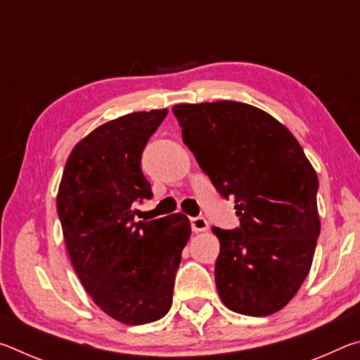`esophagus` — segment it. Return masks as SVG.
Returning a JSON list of instances; mask_svg holds the SVG:
<instances>
[{
    "mask_svg": "<svg viewBox=\"0 0 360 360\" xmlns=\"http://www.w3.org/2000/svg\"><path fill=\"white\" fill-rule=\"evenodd\" d=\"M191 227H192V231L198 233V231L208 230L210 225H208V221H206L205 217H192L191 219Z\"/></svg>",
    "mask_w": 360,
    "mask_h": 360,
    "instance_id": "1",
    "label": "esophagus"
}]
</instances>
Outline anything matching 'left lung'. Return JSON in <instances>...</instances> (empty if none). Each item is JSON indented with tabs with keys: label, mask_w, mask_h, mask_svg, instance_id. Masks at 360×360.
<instances>
[{
	"label": "left lung",
	"mask_w": 360,
	"mask_h": 360,
	"mask_svg": "<svg viewBox=\"0 0 360 360\" xmlns=\"http://www.w3.org/2000/svg\"><path fill=\"white\" fill-rule=\"evenodd\" d=\"M182 141L224 198L235 200L240 227H212L214 276L231 311L268 316L300 289L321 231L319 181L294 135L270 114L238 101L176 105Z\"/></svg>",
	"instance_id": "8db88e82"
}]
</instances>
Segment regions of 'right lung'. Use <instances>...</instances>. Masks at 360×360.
I'll return each mask as SVG.
<instances>
[{
  "label": "right lung",
  "mask_w": 360,
  "mask_h": 360,
  "mask_svg": "<svg viewBox=\"0 0 360 360\" xmlns=\"http://www.w3.org/2000/svg\"><path fill=\"white\" fill-rule=\"evenodd\" d=\"M167 114L131 112L89 133L71 150L57 195L66 249L84 289L108 316L129 326L169 311L192 233L182 212L135 222L133 203L152 197L141 154Z\"/></svg>",
  "instance_id": "add662e5"
}]
</instances>
